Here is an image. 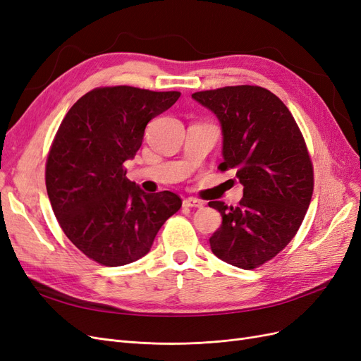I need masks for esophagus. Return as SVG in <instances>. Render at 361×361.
Listing matches in <instances>:
<instances>
[{"instance_id":"34e87169","label":"esophagus","mask_w":361,"mask_h":361,"mask_svg":"<svg viewBox=\"0 0 361 361\" xmlns=\"http://www.w3.org/2000/svg\"><path fill=\"white\" fill-rule=\"evenodd\" d=\"M183 206H187V207H202L203 203L200 200H197V199H194V197H188V199L183 200Z\"/></svg>"}]
</instances>
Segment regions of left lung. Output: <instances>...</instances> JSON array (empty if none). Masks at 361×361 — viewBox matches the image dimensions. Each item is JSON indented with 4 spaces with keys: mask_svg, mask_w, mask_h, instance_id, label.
<instances>
[{
    "mask_svg": "<svg viewBox=\"0 0 361 361\" xmlns=\"http://www.w3.org/2000/svg\"><path fill=\"white\" fill-rule=\"evenodd\" d=\"M221 125V170L235 169L244 197L238 206L209 202L223 223L209 238L212 253L253 269L285 248L307 212L313 167L298 125L279 97L257 85L192 94Z\"/></svg>",
    "mask_w": 361,
    "mask_h": 361,
    "instance_id": "1",
    "label": "left lung"
}]
</instances>
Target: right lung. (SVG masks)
I'll use <instances>...</instances> for the list:
<instances>
[{
  "mask_svg": "<svg viewBox=\"0 0 361 361\" xmlns=\"http://www.w3.org/2000/svg\"><path fill=\"white\" fill-rule=\"evenodd\" d=\"M179 92L102 87L68 111L47 161V191L63 232L105 267L133 264L182 200L171 191L147 194L126 178L146 125L179 99Z\"/></svg>",
  "mask_w": 361,
  "mask_h": 361,
  "instance_id": "right-lung-1",
  "label": "right lung"
}]
</instances>
